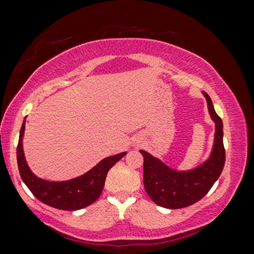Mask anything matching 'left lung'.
Returning <instances> with one entry per match:
<instances>
[{
  "mask_svg": "<svg viewBox=\"0 0 254 254\" xmlns=\"http://www.w3.org/2000/svg\"><path fill=\"white\" fill-rule=\"evenodd\" d=\"M208 105L210 118L215 124L214 143L209 157L189 170H177L144 150L143 181L149 197L158 206L169 209L185 208L201 200L213 187L225 166L222 121L216 115L210 97L202 92Z\"/></svg>",
  "mask_w": 254,
  "mask_h": 254,
  "instance_id": "obj_1",
  "label": "left lung"
}]
</instances>
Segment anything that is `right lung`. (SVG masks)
I'll return each instance as SVG.
<instances>
[{"instance_id":"obj_1","label":"right lung","mask_w":254,"mask_h":254,"mask_svg":"<svg viewBox=\"0 0 254 254\" xmlns=\"http://www.w3.org/2000/svg\"><path fill=\"white\" fill-rule=\"evenodd\" d=\"M26 119L20 130L16 149L17 166L21 179L38 200L48 206L63 210H78L93 203L102 194L109 170L127 155V151L104 158L92 169L67 181H47L40 179L30 170L24 157L22 139Z\"/></svg>"}]
</instances>
